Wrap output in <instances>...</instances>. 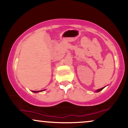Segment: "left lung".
<instances>
[{
  "label": "left lung",
  "mask_w": 128,
  "mask_h": 128,
  "mask_svg": "<svg viewBox=\"0 0 128 128\" xmlns=\"http://www.w3.org/2000/svg\"><path fill=\"white\" fill-rule=\"evenodd\" d=\"M104 87L101 88H100V89H98V90H97V92H100V91H101V90H102L104 89Z\"/></svg>",
  "instance_id": "8db88e82"
}]
</instances>
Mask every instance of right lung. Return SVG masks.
<instances>
[{
  "label": "right lung",
  "instance_id": "right-lung-1",
  "mask_svg": "<svg viewBox=\"0 0 128 128\" xmlns=\"http://www.w3.org/2000/svg\"><path fill=\"white\" fill-rule=\"evenodd\" d=\"M42 90H41V91H32V92H42Z\"/></svg>",
  "mask_w": 128,
  "mask_h": 128
}]
</instances>
